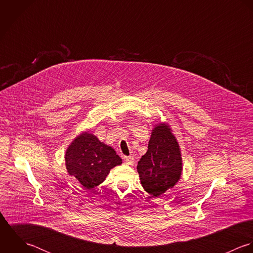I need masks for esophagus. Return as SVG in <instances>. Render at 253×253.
Returning <instances> with one entry per match:
<instances>
[{"label":"esophagus","instance_id":"34e87169","mask_svg":"<svg viewBox=\"0 0 253 253\" xmlns=\"http://www.w3.org/2000/svg\"><path fill=\"white\" fill-rule=\"evenodd\" d=\"M123 158L127 164H133V162H134L133 156H124Z\"/></svg>","mask_w":253,"mask_h":253}]
</instances>
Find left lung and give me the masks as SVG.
<instances>
[{
	"instance_id": "obj_1",
	"label": "left lung",
	"mask_w": 253,
	"mask_h": 253,
	"mask_svg": "<svg viewBox=\"0 0 253 253\" xmlns=\"http://www.w3.org/2000/svg\"><path fill=\"white\" fill-rule=\"evenodd\" d=\"M143 188L152 197H159L173 188L182 173L179 145L165 124L156 126L149 142L148 152L138 162Z\"/></svg>"
}]
</instances>
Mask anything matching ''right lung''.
Listing matches in <instances>:
<instances>
[{
    "label": "right lung",
    "mask_w": 253,
    "mask_h": 253,
    "mask_svg": "<svg viewBox=\"0 0 253 253\" xmlns=\"http://www.w3.org/2000/svg\"><path fill=\"white\" fill-rule=\"evenodd\" d=\"M121 163L122 159L112 148L87 132L77 137L65 153L68 173L87 189L100 185L110 169Z\"/></svg>",
    "instance_id": "obj_1"
}]
</instances>
